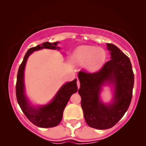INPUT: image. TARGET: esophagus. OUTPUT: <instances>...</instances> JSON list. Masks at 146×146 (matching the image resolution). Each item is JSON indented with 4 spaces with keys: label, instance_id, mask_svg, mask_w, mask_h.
Here are the masks:
<instances>
[{
    "label": "esophagus",
    "instance_id": "esophagus-1",
    "mask_svg": "<svg viewBox=\"0 0 146 146\" xmlns=\"http://www.w3.org/2000/svg\"><path fill=\"white\" fill-rule=\"evenodd\" d=\"M77 85H78V88H80V81H79L78 80V81H77Z\"/></svg>",
    "mask_w": 146,
    "mask_h": 146
}]
</instances>
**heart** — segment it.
<instances>
[{
  "label": "heart",
  "mask_w": 146,
  "mask_h": 146,
  "mask_svg": "<svg viewBox=\"0 0 146 146\" xmlns=\"http://www.w3.org/2000/svg\"><path fill=\"white\" fill-rule=\"evenodd\" d=\"M107 58V53L104 48L89 45L78 47L72 56V62L76 66L85 65V70L95 73L103 67Z\"/></svg>",
  "instance_id": "obj_1"
}]
</instances>
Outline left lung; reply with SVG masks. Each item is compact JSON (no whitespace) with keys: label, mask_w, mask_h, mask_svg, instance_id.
<instances>
[{"label":"left lung","mask_w":146,"mask_h":146,"mask_svg":"<svg viewBox=\"0 0 146 146\" xmlns=\"http://www.w3.org/2000/svg\"><path fill=\"white\" fill-rule=\"evenodd\" d=\"M110 60L94 73H78L81 107L85 121L90 127L107 129L114 126L127 111L132 98L134 76L130 59L112 44H107ZM113 88V99L105 104L101 100L102 87Z\"/></svg>","instance_id":"left-lung-1"}]
</instances>
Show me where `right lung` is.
<instances>
[{
    "label": "right lung",
    "mask_w": 146,
    "mask_h": 146,
    "mask_svg": "<svg viewBox=\"0 0 146 146\" xmlns=\"http://www.w3.org/2000/svg\"><path fill=\"white\" fill-rule=\"evenodd\" d=\"M58 43V42L54 43L46 42L28 49L17 72L16 83L17 102L27 118L35 126L41 128L54 127L59 124L62 119L64 110L70 96L78 91L77 79H75L73 81L64 84L48 104L34 106L26 96L24 75L25 65L29 56L34 51L43 48L60 50V47L57 46Z\"/></svg>",
    "instance_id": "1"
}]
</instances>
